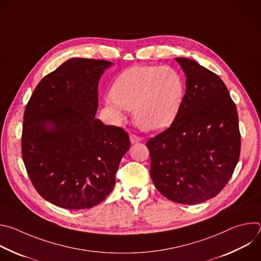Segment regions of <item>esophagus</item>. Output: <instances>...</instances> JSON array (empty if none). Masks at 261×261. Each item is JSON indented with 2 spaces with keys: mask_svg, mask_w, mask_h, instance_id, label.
<instances>
[{
  "mask_svg": "<svg viewBox=\"0 0 261 261\" xmlns=\"http://www.w3.org/2000/svg\"><path fill=\"white\" fill-rule=\"evenodd\" d=\"M141 140H142L141 137H139V136H137V135H135V134H131V135H130V141H131L132 144L137 143V142H140Z\"/></svg>",
  "mask_w": 261,
  "mask_h": 261,
  "instance_id": "1",
  "label": "esophagus"
}]
</instances>
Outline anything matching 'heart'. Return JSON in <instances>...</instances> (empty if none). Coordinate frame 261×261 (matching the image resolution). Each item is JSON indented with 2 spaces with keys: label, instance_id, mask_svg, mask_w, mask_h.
Masks as SVG:
<instances>
[{
  "label": "heart",
  "instance_id": "heart-1",
  "mask_svg": "<svg viewBox=\"0 0 261 261\" xmlns=\"http://www.w3.org/2000/svg\"><path fill=\"white\" fill-rule=\"evenodd\" d=\"M185 94L182 77L169 66H134L115 81L106 106L118 118L133 110V120L142 130L159 132L175 120Z\"/></svg>",
  "mask_w": 261,
  "mask_h": 261
}]
</instances>
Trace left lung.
Masks as SVG:
<instances>
[{
    "label": "left lung",
    "instance_id": "obj_1",
    "mask_svg": "<svg viewBox=\"0 0 261 261\" xmlns=\"http://www.w3.org/2000/svg\"><path fill=\"white\" fill-rule=\"evenodd\" d=\"M186 93L171 126L146 142L151 177L167 199L195 204L225 187L241 153L239 117L222 80L187 58H175Z\"/></svg>",
    "mask_w": 261,
    "mask_h": 261
}]
</instances>
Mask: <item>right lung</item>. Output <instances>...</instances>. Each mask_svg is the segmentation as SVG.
<instances>
[{
  "label": "right lung",
  "instance_id": "add662e5",
  "mask_svg": "<svg viewBox=\"0 0 261 261\" xmlns=\"http://www.w3.org/2000/svg\"><path fill=\"white\" fill-rule=\"evenodd\" d=\"M111 65L70 59L43 77L25 106L22 160L37 192L57 206L90 208L115 187L130 139L95 118L98 84Z\"/></svg>",
  "mask_w": 261,
  "mask_h": 261
}]
</instances>
